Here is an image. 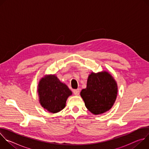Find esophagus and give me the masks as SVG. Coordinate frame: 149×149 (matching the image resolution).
Masks as SVG:
<instances>
[{
    "instance_id": "1",
    "label": "esophagus",
    "mask_w": 149,
    "mask_h": 149,
    "mask_svg": "<svg viewBox=\"0 0 149 149\" xmlns=\"http://www.w3.org/2000/svg\"><path fill=\"white\" fill-rule=\"evenodd\" d=\"M73 93L75 95H78L79 94V89H75L73 90Z\"/></svg>"
}]
</instances>
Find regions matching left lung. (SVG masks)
<instances>
[{
  "label": "left lung",
  "instance_id": "obj_1",
  "mask_svg": "<svg viewBox=\"0 0 149 149\" xmlns=\"http://www.w3.org/2000/svg\"><path fill=\"white\" fill-rule=\"evenodd\" d=\"M117 95L116 82L107 72L91 73L87 80V88L81 91L85 105L94 114L109 111L113 105Z\"/></svg>",
  "mask_w": 149,
  "mask_h": 149
}]
</instances>
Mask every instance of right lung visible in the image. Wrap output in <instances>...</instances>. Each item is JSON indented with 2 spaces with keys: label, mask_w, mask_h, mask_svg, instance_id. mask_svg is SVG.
Here are the masks:
<instances>
[{
  "label": "right lung",
  "mask_w": 149,
  "mask_h": 149,
  "mask_svg": "<svg viewBox=\"0 0 149 149\" xmlns=\"http://www.w3.org/2000/svg\"><path fill=\"white\" fill-rule=\"evenodd\" d=\"M38 88L41 105L53 113L64 109L68 97L72 94L66 85L61 82L54 75L42 78Z\"/></svg>",
  "instance_id": "add662e5"
}]
</instances>
